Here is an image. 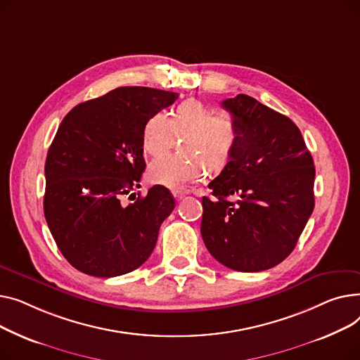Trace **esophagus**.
<instances>
[{
  "mask_svg": "<svg viewBox=\"0 0 360 360\" xmlns=\"http://www.w3.org/2000/svg\"><path fill=\"white\" fill-rule=\"evenodd\" d=\"M187 193V190H173V196L176 198V200H181Z\"/></svg>",
  "mask_w": 360,
  "mask_h": 360,
  "instance_id": "34e87169",
  "label": "esophagus"
}]
</instances>
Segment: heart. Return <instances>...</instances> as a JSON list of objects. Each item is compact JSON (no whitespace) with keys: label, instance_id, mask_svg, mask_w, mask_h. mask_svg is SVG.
<instances>
[{"label":"heart","instance_id":"obj_1","mask_svg":"<svg viewBox=\"0 0 360 360\" xmlns=\"http://www.w3.org/2000/svg\"><path fill=\"white\" fill-rule=\"evenodd\" d=\"M237 120L228 113L215 115L199 100H186L172 112L148 117L142 128V148L146 154L160 157L183 136L184 156H167L155 160L148 168L151 183L170 188H181L203 179L206 165L212 170L221 168L234 154L240 141Z\"/></svg>","mask_w":360,"mask_h":360}]
</instances>
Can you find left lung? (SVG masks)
<instances>
[{"mask_svg":"<svg viewBox=\"0 0 360 360\" xmlns=\"http://www.w3.org/2000/svg\"><path fill=\"white\" fill-rule=\"evenodd\" d=\"M222 108L241 135L209 183L215 198L202 199L200 234L224 266L267 270L290 255L312 214L314 161L298 126L285 115L245 94L224 100Z\"/></svg>","mask_w":360,"mask_h":360,"instance_id":"1","label":"left lung"}]
</instances>
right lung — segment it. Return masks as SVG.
<instances>
[{"mask_svg": "<svg viewBox=\"0 0 360 360\" xmlns=\"http://www.w3.org/2000/svg\"><path fill=\"white\" fill-rule=\"evenodd\" d=\"M177 97L120 87L75 105L60 122L45 164L44 210L59 251L77 270L115 278L151 256L174 198L164 186L128 206L120 198L138 187L145 170V122Z\"/></svg>", "mask_w": 360, "mask_h": 360, "instance_id": "1", "label": "right lung"}]
</instances>
